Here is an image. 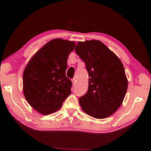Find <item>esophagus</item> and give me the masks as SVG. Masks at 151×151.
I'll return each mask as SVG.
<instances>
[{
  "label": "esophagus",
  "mask_w": 151,
  "mask_h": 151,
  "mask_svg": "<svg viewBox=\"0 0 151 151\" xmlns=\"http://www.w3.org/2000/svg\"><path fill=\"white\" fill-rule=\"evenodd\" d=\"M72 82H73V85L75 84V83H76V78L72 79Z\"/></svg>",
  "instance_id": "esophagus-1"
}]
</instances>
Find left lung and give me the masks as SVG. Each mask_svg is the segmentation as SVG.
Returning a JSON list of instances; mask_svg holds the SVG:
<instances>
[{"label":"left lung","instance_id":"left-lung-1","mask_svg":"<svg viewBox=\"0 0 151 151\" xmlns=\"http://www.w3.org/2000/svg\"><path fill=\"white\" fill-rule=\"evenodd\" d=\"M75 51L84 62L89 77L88 90L79 98L82 110L96 119L110 116L121 106L127 91L123 63L99 40L79 41Z\"/></svg>","mask_w":151,"mask_h":151}]
</instances>
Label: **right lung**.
<instances>
[{"instance_id": "1", "label": "right lung", "mask_w": 151, "mask_h": 151, "mask_svg": "<svg viewBox=\"0 0 151 151\" xmlns=\"http://www.w3.org/2000/svg\"><path fill=\"white\" fill-rule=\"evenodd\" d=\"M75 42L53 39L31 58L22 75V91L28 103L38 113L49 115L61 108L71 93L67 77V59Z\"/></svg>"}]
</instances>
